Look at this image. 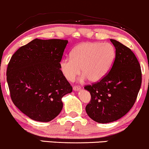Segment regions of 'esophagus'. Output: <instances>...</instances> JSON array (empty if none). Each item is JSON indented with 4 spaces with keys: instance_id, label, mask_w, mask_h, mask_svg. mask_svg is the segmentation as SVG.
Returning a JSON list of instances; mask_svg holds the SVG:
<instances>
[{
    "instance_id": "1",
    "label": "esophagus",
    "mask_w": 149,
    "mask_h": 149,
    "mask_svg": "<svg viewBox=\"0 0 149 149\" xmlns=\"http://www.w3.org/2000/svg\"><path fill=\"white\" fill-rule=\"evenodd\" d=\"M81 88V87L80 86H78V85H75V86H73V89L74 90V91H79V90H80Z\"/></svg>"
}]
</instances>
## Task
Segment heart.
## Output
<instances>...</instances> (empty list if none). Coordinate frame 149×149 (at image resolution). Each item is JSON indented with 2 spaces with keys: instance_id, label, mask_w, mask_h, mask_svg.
<instances>
[{
  "instance_id": "b5f03b06",
  "label": "heart",
  "mask_w": 149,
  "mask_h": 149,
  "mask_svg": "<svg viewBox=\"0 0 149 149\" xmlns=\"http://www.w3.org/2000/svg\"><path fill=\"white\" fill-rule=\"evenodd\" d=\"M115 57L116 50L110 43H81L71 51V57L61 60L60 69L69 81H73L82 71V80L98 82L110 69Z\"/></svg>"
}]
</instances>
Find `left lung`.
Returning <instances> with one entry per match:
<instances>
[{
  "label": "left lung",
  "instance_id": "1",
  "mask_svg": "<svg viewBox=\"0 0 149 149\" xmlns=\"http://www.w3.org/2000/svg\"><path fill=\"white\" fill-rule=\"evenodd\" d=\"M116 58L110 71L99 82L84 86L91 94L86 113L98 123L120 119L132 108L142 84V71L136 56L129 47L111 39Z\"/></svg>",
  "mask_w": 149,
  "mask_h": 149
}]
</instances>
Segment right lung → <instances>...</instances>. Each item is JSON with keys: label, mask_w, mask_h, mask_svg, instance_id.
<instances>
[{"label": "right lung", "mask_w": 149, "mask_h": 149, "mask_svg": "<svg viewBox=\"0 0 149 149\" xmlns=\"http://www.w3.org/2000/svg\"><path fill=\"white\" fill-rule=\"evenodd\" d=\"M68 41L36 38L13 54L7 81L15 106L36 121L49 122L63 109L62 97L72 86L60 69Z\"/></svg>", "instance_id": "1"}]
</instances>
